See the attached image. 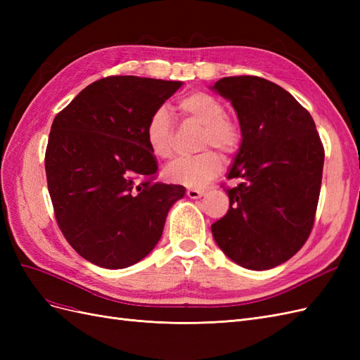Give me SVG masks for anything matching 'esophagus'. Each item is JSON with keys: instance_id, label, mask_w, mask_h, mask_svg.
Listing matches in <instances>:
<instances>
[{"instance_id": "34e87169", "label": "esophagus", "mask_w": 360, "mask_h": 360, "mask_svg": "<svg viewBox=\"0 0 360 360\" xmlns=\"http://www.w3.org/2000/svg\"><path fill=\"white\" fill-rule=\"evenodd\" d=\"M188 197L191 198V200H197V198H201L202 195H204V191H201V189H188Z\"/></svg>"}]
</instances>
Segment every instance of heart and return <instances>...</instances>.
<instances>
[{
	"label": "heart",
	"mask_w": 360,
	"mask_h": 360,
	"mask_svg": "<svg viewBox=\"0 0 360 360\" xmlns=\"http://www.w3.org/2000/svg\"><path fill=\"white\" fill-rule=\"evenodd\" d=\"M179 110L184 118L202 126L201 148L216 147L231 153L240 143L238 126L225 117L224 103L210 93L193 91L179 101ZM146 141L151 155L158 159L172 156V122L165 106H159L146 124ZM222 169V159L213 150H205L192 158L174 160L165 176L171 183L188 188H201L214 179Z\"/></svg>",
	"instance_id": "obj_1"
}]
</instances>
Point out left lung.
<instances>
[{
  "mask_svg": "<svg viewBox=\"0 0 360 360\" xmlns=\"http://www.w3.org/2000/svg\"><path fill=\"white\" fill-rule=\"evenodd\" d=\"M210 90L230 101L242 143L228 179L230 209L212 225L236 264L269 270L304 245L317 210L324 148L311 114L282 86L258 76L222 78Z\"/></svg>",
  "mask_w": 360,
  "mask_h": 360,
  "instance_id": "obj_1",
  "label": "left lung"
}]
</instances>
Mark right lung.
<instances>
[{"label":"right lung","mask_w":360,"mask_h":360,"mask_svg":"<svg viewBox=\"0 0 360 360\" xmlns=\"http://www.w3.org/2000/svg\"><path fill=\"white\" fill-rule=\"evenodd\" d=\"M183 82L108 76L90 84L53 118L45 156L61 233L82 258L124 269L158 245L183 186L155 180L146 141L155 110Z\"/></svg>","instance_id":"obj_1"}]
</instances>
